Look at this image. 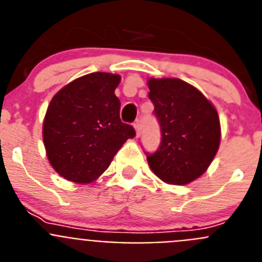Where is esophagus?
Here are the masks:
<instances>
[{
  "label": "esophagus",
  "instance_id": "obj_1",
  "mask_svg": "<svg viewBox=\"0 0 262 262\" xmlns=\"http://www.w3.org/2000/svg\"><path fill=\"white\" fill-rule=\"evenodd\" d=\"M134 128H135V131H136V136L140 135V133H142V124H140V122H139V120L134 123Z\"/></svg>",
  "mask_w": 262,
  "mask_h": 262
}]
</instances>
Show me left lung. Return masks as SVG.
I'll use <instances>...</instances> for the list:
<instances>
[{
    "mask_svg": "<svg viewBox=\"0 0 262 262\" xmlns=\"http://www.w3.org/2000/svg\"><path fill=\"white\" fill-rule=\"evenodd\" d=\"M147 85L161 127V143L155 154H147L148 165L166 184H190L207 170L219 149L216 108L180 78L151 77Z\"/></svg>",
    "mask_w": 262,
    "mask_h": 262,
    "instance_id": "left-lung-1",
    "label": "left lung"
}]
</instances>
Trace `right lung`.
I'll return each instance as SVG.
<instances>
[{
  "mask_svg": "<svg viewBox=\"0 0 262 262\" xmlns=\"http://www.w3.org/2000/svg\"><path fill=\"white\" fill-rule=\"evenodd\" d=\"M119 75L94 72L66 85L51 99L43 122L48 161L61 177L90 184L108 168L133 126L119 118Z\"/></svg>",
  "mask_w": 262,
  "mask_h": 262,
  "instance_id": "right-lung-1",
  "label": "right lung"
}]
</instances>
